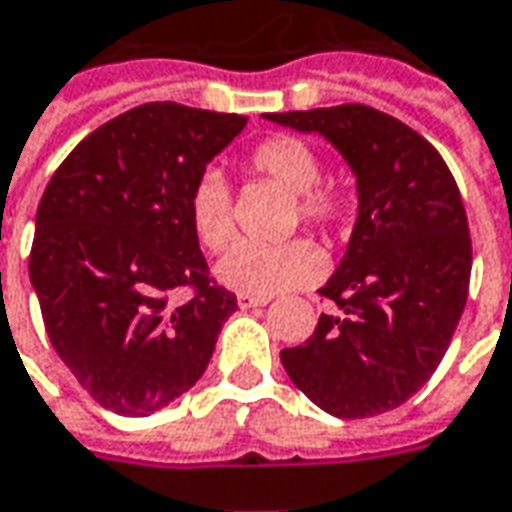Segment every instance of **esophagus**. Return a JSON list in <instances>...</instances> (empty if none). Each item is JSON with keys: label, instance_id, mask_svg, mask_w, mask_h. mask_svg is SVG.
Here are the masks:
<instances>
[{"label": "esophagus", "instance_id": "esophagus-1", "mask_svg": "<svg viewBox=\"0 0 512 512\" xmlns=\"http://www.w3.org/2000/svg\"><path fill=\"white\" fill-rule=\"evenodd\" d=\"M238 305H241L243 311H249V308H263V305H269L266 297H252V294H238Z\"/></svg>", "mask_w": 512, "mask_h": 512}]
</instances>
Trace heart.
<instances>
[{"label":"heart","mask_w":512,"mask_h":512,"mask_svg":"<svg viewBox=\"0 0 512 512\" xmlns=\"http://www.w3.org/2000/svg\"><path fill=\"white\" fill-rule=\"evenodd\" d=\"M249 168L266 182L280 187L294 198L291 221L308 224L322 235L342 227L344 215L350 210V198L336 184H319L322 159L308 142L297 137L263 139L249 154ZM187 212L196 238L210 252L227 249L235 238L232 221V196L221 173L207 170L201 173L187 198ZM325 271V260L314 243L305 238L277 243V246H252L241 243L218 260L215 277L221 283L252 294V297H271L288 288L314 283Z\"/></svg>","instance_id":"obj_1"}]
</instances>
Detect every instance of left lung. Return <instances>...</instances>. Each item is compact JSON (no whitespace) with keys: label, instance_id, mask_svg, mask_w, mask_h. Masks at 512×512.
<instances>
[{"label":"left lung","instance_id":"obj_1","mask_svg":"<svg viewBox=\"0 0 512 512\" xmlns=\"http://www.w3.org/2000/svg\"><path fill=\"white\" fill-rule=\"evenodd\" d=\"M263 117L328 139L358 193L347 252L319 288L339 311L285 347V373L333 417L398 409L443 361L468 300L471 235L457 182L431 142L370 106Z\"/></svg>","mask_w":512,"mask_h":512}]
</instances>
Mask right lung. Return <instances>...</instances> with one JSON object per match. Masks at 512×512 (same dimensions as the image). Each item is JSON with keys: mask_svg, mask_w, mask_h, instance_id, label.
<instances>
[{"mask_svg": "<svg viewBox=\"0 0 512 512\" xmlns=\"http://www.w3.org/2000/svg\"><path fill=\"white\" fill-rule=\"evenodd\" d=\"M241 114L145 103L75 145L36 212L30 283L55 353L103 409L148 417L196 384L238 300L215 285L187 198ZM179 287L194 297L176 303Z\"/></svg>", "mask_w": 512, "mask_h": 512, "instance_id": "right-lung-1", "label": "right lung"}]
</instances>
